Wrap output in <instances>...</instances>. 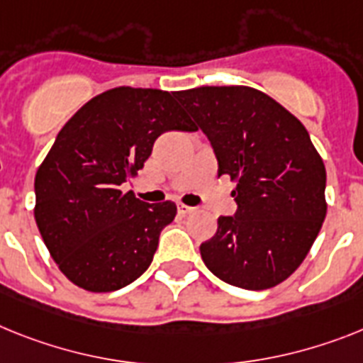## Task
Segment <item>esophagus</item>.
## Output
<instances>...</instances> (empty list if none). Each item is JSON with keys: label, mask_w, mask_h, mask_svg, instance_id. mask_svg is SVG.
Here are the masks:
<instances>
[{"label": "esophagus", "mask_w": 363, "mask_h": 363, "mask_svg": "<svg viewBox=\"0 0 363 363\" xmlns=\"http://www.w3.org/2000/svg\"><path fill=\"white\" fill-rule=\"evenodd\" d=\"M177 212H179V214L181 216H188V214H194V212H196V206H188V205H179L177 206Z\"/></svg>", "instance_id": "obj_1"}]
</instances>
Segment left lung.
Here are the masks:
<instances>
[{
	"label": "left lung",
	"instance_id": "obj_1",
	"mask_svg": "<svg viewBox=\"0 0 363 363\" xmlns=\"http://www.w3.org/2000/svg\"><path fill=\"white\" fill-rule=\"evenodd\" d=\"M236 182V214L218 219L201 258L218 279L243 290L280 284L306 258L327 216V172L308 130L267 94L249 86L177 92Z\"/></svg>",
	"mask_w": 363,
	"mask_h": 363
}]
</instances>
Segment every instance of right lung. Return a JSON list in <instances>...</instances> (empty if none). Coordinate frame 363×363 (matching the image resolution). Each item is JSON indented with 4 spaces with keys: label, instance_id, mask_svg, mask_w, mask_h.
<instances>
[{
    "label": "right lung",
    "instance_id": "obj_1",
    "mask_svg": "<svg viewBox=\"0 0 363 363\" xmlns=\"http://www.w3.org/2000/svg\"><path fill=\"white\" fill-rule=\"evenodd\" d=\"M166 130H196L175 92L120 86L83 105L55 138L35 177V219L45 247L73 284L116 291L153 262L172 201L149 205L129 182Z\"/></svg>",
    "mask_w": 363,
    "mask_h": 363
}]
</instances>
